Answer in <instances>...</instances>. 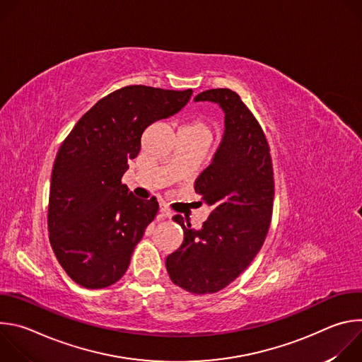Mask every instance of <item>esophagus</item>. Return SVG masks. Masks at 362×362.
<instances>
[{
  "label": "esophagus",
  "instance_id": "1",
  "mask_svg": "<svg viewBox=\"0 0 362 362\" xmlns=\"http://www.w3.org/2000/svg\"><path fill=\"white\" fill-rule=\"evenodd\" d=\"M160 215H162V218H170L172 216L170 209L168 208L165 203H160Z\"/></svg>",
  "mask_w": 362,
  "mask_h": 362
}]
</instances>
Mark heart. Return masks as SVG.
<instances>
[{"label": "heart", "mask_w": 362, "mask_h": 362, "mask_svg": "<svg viewBox=\"0 0 362 362\" xmlns=\"http://www.w3.org/2000/svg\"><path fill=\"white\" fill-rule=\"evenodd\" d=\"M183 129L190 130V132H196V133H206V134H209L208 126H206L202 120H193V122H190L189 124H186Z\"/></svg>", "instance_id": "1"}]
</instances>
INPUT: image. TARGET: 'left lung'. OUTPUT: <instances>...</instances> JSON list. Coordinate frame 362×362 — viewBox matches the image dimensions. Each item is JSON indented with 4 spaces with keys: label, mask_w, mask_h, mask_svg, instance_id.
<instances>
[{
    "label": "left lung",
    "mask_w": 362,
    "mask_h": 362,
    "mask_svg": "<svg viewBox=\"0 0 362 362\" xmlns=\"http://www.w3.org/2000/svg\"><path fill=\"white\" fill-rule=\"evenodd\" d=\"M194 101L218 103L225 112L222 143L194 182L212 212L200 230L173 216L185 239L166 257V269L175 285L204 295L226 288L261 250L272 221L275 182L267 136L239 94L211 88Z\"/></svg>",
    "instance_id": "1"
}]
</instances>
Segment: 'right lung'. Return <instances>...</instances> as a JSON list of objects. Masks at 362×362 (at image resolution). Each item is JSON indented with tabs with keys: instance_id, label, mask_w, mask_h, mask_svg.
<instances>
[{
	"instance_id": "add662e5",
	"label": "right lung",
	"mask_w": 362,
	"mask_h": 362,
	"mask_svg": "<svg viewBox=\"0 0 362 362\" xmlns=\"http://www.w3.org/2000/svg\"><path fill=\"white\" fill-rule=\"evenodd\" d=\"M148 86H127L98 100L62 143L51 173L48 238L66 274L101 289L127 271L132 253L159 203L137 199L122 183L143 132L177 113L192 95Z\"/></svg>"
}]
</instances>
